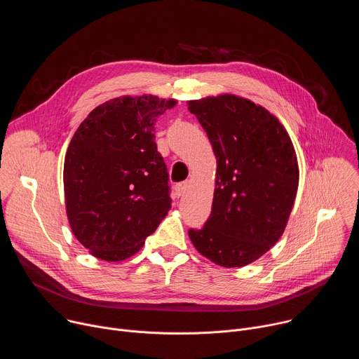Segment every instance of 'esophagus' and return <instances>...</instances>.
Wrapping results in <instances>:
<instances>
[{
  "label": "esophagus",
  "mask_w": 359,
  "mask_h": 359,
  "mask_svg": "<svg viewBox=\"0 0 359 359\" xmlns=\"http://www.w3.org/2000/svg\"><path fill=\"white\" fill-rule=\"evenodd\" d=\"M186 190H187V182H183V183H179L177 186H176V194H177V197H180V196H183L184 193H186Z\"/></svg>",
  "instance_id": "obj_1"
}]
</instances>
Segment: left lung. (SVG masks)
<instances>
[{
    "label": "left lung",
    "mask_w": 359,
    "mask_h": 359,
    "mask_svg": "<svg viewBox=\"0 0 359 359\" xmlns=\"http://www.w3.org/2000/svg\"><path fill=\"white\" fill-rule=\"evenodd\" d=\"M187 108L217 161L212 215L189 237L215 264L244 267L285 230L299 176L294 144L277 116L250 99L223 93L189 100Z\"/></svg>",
    "instance_id": "8db88e82"
}]
</instances>
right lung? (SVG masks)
Here are the masks:
<instances>
[{"label":"right lung","instance_id":"add662e5","mask_svg":"<svg viewBox=\"0 0 359 359\" xmlns=\"http://www.w3.org/2000/svg\"><path fill=\"white\" fill-rule=\"evenodd\" d=\"M176 104L155 95L119 96L96 107L74 133L64 162L65 209L93 257L129 259L168 216L169 175L153 130Z\"/></svg>","mask_w":359,"mask_h":359}]
</instances>
